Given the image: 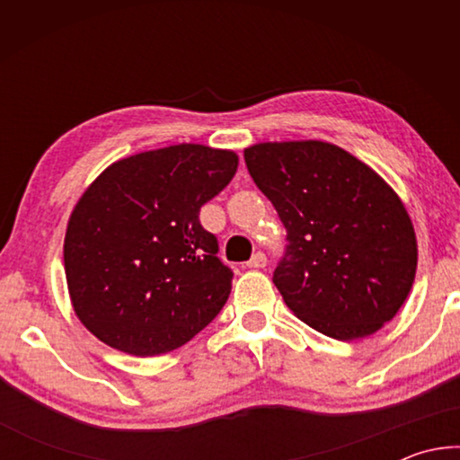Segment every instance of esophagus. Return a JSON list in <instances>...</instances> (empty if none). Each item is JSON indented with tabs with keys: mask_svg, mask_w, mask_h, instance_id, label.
<instances>
[{
	"mask_svg": "<svg viewBox=\"0 0 460 460\" xmlns=\"http://www.w3.org/2000/svg\"><path fill=\"white\" fill-rule=\"evenodd\" d=\"M266 263H268L266 253L258 252V253H253V255H252V260L247 261V268H252V270H260V268H266Z\"/></svg>",
	"mask_w": 460,
	"mask_h": 460,
	"instance_id": "34e87169",
	"label": "esophagus"
}]
</instances>
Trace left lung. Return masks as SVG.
I'll use <instances>...</instances> for the list:
<instances>
[{
	"label": "left lung",
	"mask_w": 460,
	"mask_h": 460,
	"mask_svg": "<svg viewBox=\"0 0 460 460\" xmlns=\"http://www.w3.org/2000/svg\"><path fill=\"white\" fill-rule=\"evenodd\" d=\"M245 164L286 227L274 284L302 323L363 339L398 314L418 266L410 215L384 178L326 142L245 147Z\"/></svg>",
	"instance_id": "8db88e82"
}]
</instances>
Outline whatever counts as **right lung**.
<instances>
[{
  "instance_id": "1",
  "label": "right lung",
  "mask_w": 460,
  "mask_h": 460,
  "mask_svg": "<svg viewBox=\"0 0 460 460\" xmlns=\"http://www.w3.org/2000/svg\"><path fill=\"white\" fill-rule=\"evenodd\" d=\"M231 150L178 144L109 166L76 202L65 271L79 321L105 345L154 357L221 313L233 271L200 207L237 172Z\"/></svg>"
}]
</instances>
